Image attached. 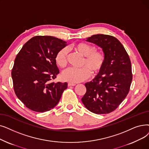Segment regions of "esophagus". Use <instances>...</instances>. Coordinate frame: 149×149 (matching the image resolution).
Returning a JSON list of instances; mask_svg holds the SVG:
<instances>
[{
  "mask_svg": "<svg viewBox=\"0 0 149 149\" xmlns=\"http://www.w3.org/2000/svg\"><path fill=\"white\" fill-rule=\"evenodd\" d=\"M76 84L75 83H68V86H75Z\"/></svg>",
  "mask_w": 149,
  "mask_h": 149,
  "instance_id": "obj_1",
  "label": "esophagus"
}]
</instances>
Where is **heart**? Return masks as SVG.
I'll use <instances>...</instances> for the list:
<instances>
[{
    "label": "heart",
    "instance_id": "b5f03b06",
    "mask_svg": "<svg viewBox=\"0 0 149 149\" xmlns=\"http://www.w3.org/2000/svg\"><path fill=\"white\" fill-rule=\"evenodd\" d=\"M73 49L84 58L80 68H69L61 73V78L66 81L76 83L87 79L93 74H98L105 63V55L102 52L95 50V47L84 42L78 43L73 46ZM68 49L63 48L58 52L55 61L58 66L64 68L67 63Z\"/></svg>",
    "mask_w": 149,
    "mask_h": 149
}]
</instances>
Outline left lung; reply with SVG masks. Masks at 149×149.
<instances>
[{
    "label": "left lung",
    "mask_w": 149,
    "mask_h": 149,
    "mask_svg": "<svg viewBox=\"0 0 149 149\" xmlns=\"http://www.w3.org/2000/svg\"><path fill=\"white\" fill-rule=\"evenodd\" d=\"M102 49L105 63L95 78L85 83L83 105L95 114L109 113L127 97L132 81L130 58L120 42L114 36L97 34L86 39Z\"/></svg>",
    "instance_id": "obj_1"
}]
</instances>
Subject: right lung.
Wrapping results in <instances>:
<instances>
[{
    "label": "right lung",
    "instance_id": "add662e5",
    "mask_svg": "<svg viewBox=\"0 0 149 149\" xmlns=\"http://www.w3.org/2000/svg\"><path fill=\"white\" fill-rule=\"evenodd\" d=\"M67 42L50 36H36L25 43L12 69L17 98L36 112L50 110L59 102L68 83L52 81L59 73L55 56Z\"/></svg>",
    "mask_w": 149,
    "mask_h": 149
}]
</instances>
